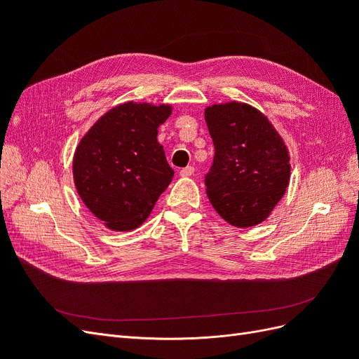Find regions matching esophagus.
Instances as JSON below:
<instances>
[{
	"instance_id": "1",
	"label": "esophagus",
	"mask_w": 359,
	"mask_h": 359,
	"mask_svg": "<svg viewBox=\"0 0 359 359\" xmlns=\"http://www.w3.org/2000/svg\"><path fill=\"white\" fill-rule=\"evenodd\" d=\"M193 172H194V168H193V166H187V168H184V169L180 170V175H181L182 178H187V177H191V175H193Z\"/></svg>"
}]
</instances>
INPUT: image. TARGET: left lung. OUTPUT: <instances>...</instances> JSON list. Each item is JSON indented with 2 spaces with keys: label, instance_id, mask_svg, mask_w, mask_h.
I'll list each match as a JSON object with an SVG mask.
<instances>
[{
  "label": "left lung",
  "instance_id": "8db88e82",
  "mask_svg": "<svg viewBox=\"0 0 359 359\" xmlns=\"http://www.w3.org/2000/svg\"><path fill=\"white\" fill-rule=\"evenodd\" d=\"M205 121L215 156L205 177L206 196L235 227L262 223L285 196L290 156L283 137L256 107L241 102L211 104Z\"/></svg>",
  "mask_w": 359,
  "mask_h": 359
}]
</instances>
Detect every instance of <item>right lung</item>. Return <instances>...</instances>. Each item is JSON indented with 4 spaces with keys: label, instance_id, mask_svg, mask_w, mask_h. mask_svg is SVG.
<instances>
[{
    "label": "right lung",
    "instance_id": "1",
    "mask_svg": "<svg viewBox=\"0 0 359 359\" xmlns=\"http://www.w3.org/2000/svg\"><path fill=\"white\" fill-rule=\"evenodd\" d=\"M172 104L126 102L103 114L73 156V181L82 202L111 231L142 224L173 170L158 144Z\"/></svg>",
    "mask_w": 359,
    "mask_h": 359
}]
</instances>
